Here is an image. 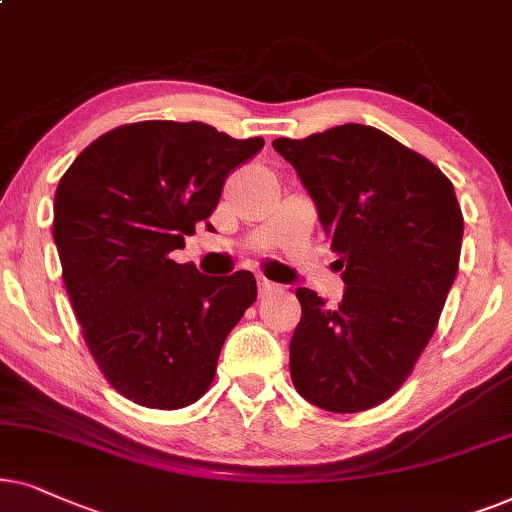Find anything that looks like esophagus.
Wrapping results in <instances>:
<instances>
[{"label": "esophagus", "mask_w": 512, "mask_h": 512, "mask_svg": "<svg viewBox=\"0 0 512 512\" xmlns=\"http://www.w3.org/2000/svg\"><path fill=\"white\" fill-rule=\"evenodd\" d=\"M276 290V285L271 283V281H267V278H260V283H257V292H260V297H267V295H271V292Z\"/></svg>", "instance_id": "esophagus-1"}]
</instances>
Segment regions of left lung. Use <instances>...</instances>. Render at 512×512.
<instances>
[{
	"label": "left lung",
	"mask_w": 512,
	"mask_h": 512,
	"mask_svg": "<svg viewBox=\"0 0 512 512\" xmlns=\"http://www.w3.org/2000/svg\"><path fill=\"white\" fill-rule=\"evenodd\" d=\"M274 149L316 203L346 283L339 306L297 290L292 384L320 410L365 412L403 386L438 327L459 271V201L438 166L372 126L278 138Z\"/></svg>",
	"instance_id": "obj_1"
}]
</instances>
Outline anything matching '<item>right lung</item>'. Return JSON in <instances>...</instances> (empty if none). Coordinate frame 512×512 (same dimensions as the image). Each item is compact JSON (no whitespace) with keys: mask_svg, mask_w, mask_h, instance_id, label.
<instances>
[{"mask_svg":"<svg viewBox=\"0 0 512 512\" xmlns=\"http://www.w3.org/2000/svg\"><path fill=\"white\" fill-rule=\"evenodd\" d=\"M262 147L201 121H138L100 135L60 177L53 241L67 295L100 372L133 403H196L257 299L250 271L203 276L170 252L185 248L231 170Z\"/></svg>","mask_w":512,"mask_h":512,"instance_id":"obj_1","label":"right lung"}]
</instances>
